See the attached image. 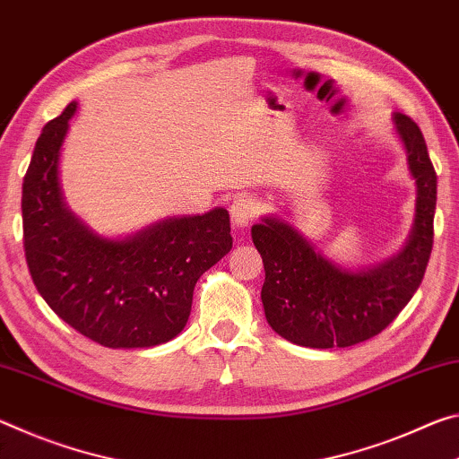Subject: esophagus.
<instances>
[{"mask_svg": "<svg viewBox=\"0 0 459 459\" xmlns=\"http://www.w3.org/2000/svg\"><path fill=\"white\" fill-rule=\"evenodd\" d=\"M258 209H260V203L250 197V195H242V197H238L234 203H231L230 207V213H231V221H234L238 228H244V225L250 223L254 217L258 215Z\"/></svg>", "mask_w": 459, "mask_h": 459, "instance_id": "obj_1", "label": "esophagus"}]
</instances>
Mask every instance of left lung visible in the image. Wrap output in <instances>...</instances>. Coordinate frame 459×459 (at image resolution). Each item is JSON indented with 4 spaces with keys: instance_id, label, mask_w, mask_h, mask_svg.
I'll list each match as a JSON object with an SVG mask.
<instances>
[{
    "instance_id": "left-lung-1",
    "label": "left lung",
    "mask_w": 459,
    "mask_h": 459,
    "mask_svg": "<svg viewBox=\"0 0 459 459\" xmlns=\"http://www.w3.org/2000/svg\"><path fill=\"white\" fill-rule=\"evenodd\" d=\"M393 122L417 185L415 225L396 256L372 268L345 270L287 221L264 217L252 228L266 273V321L284 340L321 350L370 340L396 319L423 281L433 247L437 175L419 126L403 114H394Z\"/></svg>"
}]
</instances>
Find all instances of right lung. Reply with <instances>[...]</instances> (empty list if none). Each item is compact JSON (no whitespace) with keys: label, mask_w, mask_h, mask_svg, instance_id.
Here are the masks:
<instances>
[{"label":"right lung","mask_w":459,"mask_h":459,"mask_svg":"<svg viewBox=\"0 0 459 459\" xmlns=\"http://www.w3.org/2000/svg\"><path fill=\"white\" fill-rule=\"evenodd\" d=\"M77 103L36 140L22 186L28 270L60 319L105 348H152L177 337L199 276L231 250L230 213L170 217L124 239L89 230L65 205L58 159Z\"/></svg>","instance_id":"1"}]
</instances>
